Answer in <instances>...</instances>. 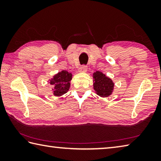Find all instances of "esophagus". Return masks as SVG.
Listing matches in <instances>:
<instances>
[{
	"mask_svg": "<svg viewBox=\"0 0 161 161\" xmlns=\"http://www.w3.org/2000/svg\"><path fill=\"white\" fill-rule=\"evenodd\" d=\"M87 71V66H84V65H83V66H81L80 68V72H81V73H86Z\"/></svg>",
	"mask_w": 161,
	"mask_h": 161,
	"instance_id": "esophagus-1",
	"label": "esophagus"
}]
</instances>
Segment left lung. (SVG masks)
<instances>
[{
  "mask_svg": "<svg viewBox=\"0 0 161 161\" xmlns=\"http://www.w3.org/2000/svg\"><path fill=\"white\" fill-rule=\"evenodd\" d=\"M93 89L95 93L101 97H107L113 93L115 84L110 77L101 71H96L93 74Z\"/></svg>",
  "mask_w": 161,
  "mask_h": 161,
  "instance_id": "left-lung-1",
  "label": "left lung"
}]
</instances>
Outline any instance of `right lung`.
<instances>
[{
  "mask_svg": "<svg viewBox=\"0 0 161 161\" xmlns=\"http://www.w3.org/2000/svg\"><path fill=\"white\" fill-rule=\"evenodd\" d=\"M73 78V75L67 70H61L49 79L47 82L53 86L52 93L54 96L61 97L69 91L70 81Z\"/></svg>",
  "mask_w": 161,
  "mask_h": 161,
  "instance_id": "add662e5",
  "label": "right lung"
}]
</instances>
